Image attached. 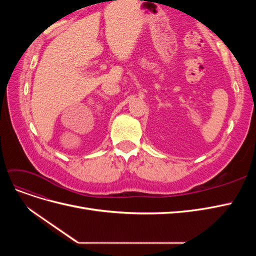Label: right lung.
<instances>
[{
	"instance_id": "1",
	"label": "right lung",
	"mask_w": 256,
	"mask_h": 256,
	"mask_svg": "<svg viewBox=\"0 0 256 256\" xmlns=\"http://www.w3.org/2000/svg\"><path fill=\"white\" fill-rule=\"evenodd\" d=\"M115 1H116V0H115Z\"/></svg>"
}]
</instances>
